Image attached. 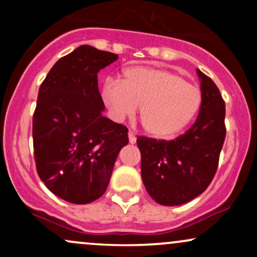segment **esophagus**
<instances>
[{"instance_id":"obj_1","label":"esophagus","mask_w":257,"mask_h":257,"mask_svg":"<svg viewBox=\"0 0 257 257\" xmlns=\"http://www.w3.org/2000/svg\"><path fill=\"white\" fill-rule=\"evenodd\" d=\"M128 137H129V143H131V144H135V143H137V138H135L134 133L129 132Z\"/></svg>"}]
</instances>
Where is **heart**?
Segmentation results:
<instances>
[{
  "mask_svg": "<svg viewBox=\"0 0 257 257\" xmlns=\"http://www.w3.org/2000/svg\"><path fill=\"white\" fill-rule=\"evenodd\" d=\"M102 100L116 120L132 116L140 106L144 129L156 139H172L192 122L202 105V90L179 73L134 66L120 81L108 79Z\"/></svg>",
  "mask_w": 257,
  "mask_h": 257,
  "instance_id": "b5f03b06",
  "label": "heart"
}]
</instances>
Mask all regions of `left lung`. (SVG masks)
Returning <instances> with one entry per match:
<instances>
[{"label": "left lung", "instance_id": "obj_1", "mask_svg": "<svg viewBox=\"0 0 257 257\" xmlns=\"http://www.w3.org/2000/svg\"><path fill=\"white\" fill-rule=\"evenodd\" d=\"M202 105L196 122L174 140L138 138L141 178L162 205H180L203 193L213 181L226 138L225 100L210 77L197 70Z\"/></svg>", "mask_w": 257, "mask_h": 257}]
</instances>
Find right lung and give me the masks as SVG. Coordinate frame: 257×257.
Here are the masks:
<instances>
[{"mask_svg":"<svg viewBox=\"0 0 257 257\" xmlns=\"http://www.w3.org/2000/svg\"><path fill=\"white\" fill-rule=\"evenodd\" d=\"M118 55L81 46L59 59L38 90L32 118L36 169L51 192L88 204L107 188L128 128L102 116L98 72Z\"/></svg>","mask_w":257,"mask_h":257,"instance_id":"right-lung-1","label":"right lung"}]
</instances>
